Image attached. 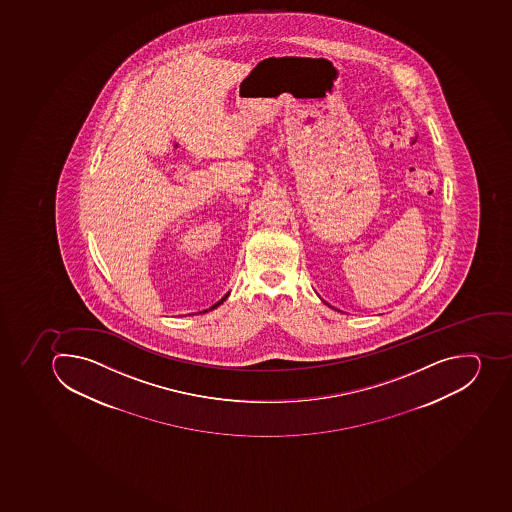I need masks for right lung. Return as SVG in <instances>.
<instances>
[{
    "label": "right lung",
    "mask_w": 512,
    "mask_h": 512,
    "mask_svg": "<svg viewBox=\"0 0 512 512\" xmlns=\"http://www.w3.org/2000/svg\"><path fill=\"white\" fill-rule=\"evenodd\" d=\"M226 297H228V296H224L223 299L220 300V302H216V304L212 305V307H210V309H208V310L216 309V307H218V305L223 304V300L226 299ZM203 312H207V310H203Z\"/></svg>",
    "instance_id": "1"
}]
</instances>
